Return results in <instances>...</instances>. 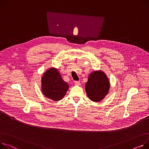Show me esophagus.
Masks as SVG:
<instances>
[{
	"mask_svg": "<svg viewBox=\"0 0 149 149\" xmlns=\"http://www.w3.org/2000/svg\"><path fill=\"white\" fill-rule=\"evenodd\" d=\"M74 83H75V84L76 86H80V85H81L80 82L78 81H75L74 82Z\"/></svg>",
	"mask_w": 149,
	"mask_h": 149,
	"instance_id": "obj_1",
	"label": "esophagus"
}]
</instances>
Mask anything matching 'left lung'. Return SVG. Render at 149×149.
I'll return each mask as SVG.
<instances>
[{
	"label": "left lung",
	"mask_w": 149,
	"mask_h": 149,
	"mask_svg": "<svg viewBox=\"0 0 149 149\" xmlns=\"http://www.w3.org/2000/svg\"><path fill=\"white\" fill-rule=\"evenodd\" d=\"M110 86V81L105 74L102 71H96L88 76L85 89L91 101L100 102L108 94Z\"/></svg>",
	"instance_id": "obj_1"
}]
</instances>
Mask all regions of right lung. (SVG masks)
<instances>
[{
    "mask_svg": "<svg viewBox=\"0 0 149 149\" xmlns=\"http://www.w3.org/2000/svg\"><path fill=\"white\" fill-rule=\"evenodd\" d=\"M41 84L45 96L55 101L62 100L69 88L68 84L63 81L60 73L54 68L48 69L44 74Z\"/></svg>",
    "mask_w": 149,
    "mask_h": 149,
    "instance_id": "right-lung-1",
    "label": "right lung"
}]
</instances>
